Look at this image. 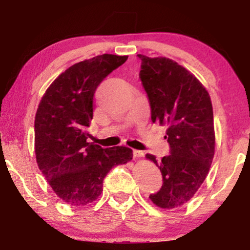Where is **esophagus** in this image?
Listing matches in <instances>:
<instances>
[{"mask_svg": "<svg viewBox=\"0 0 250 250\" xmlns=\"http://www.w3.org/2000/svg\"><path fill=\"white\" fill-rule=\"evenodd\" d=\"M143 156H145V152L141 151V150H133V157L134 158H141Z\"/></svg>", "mask_w": 250, "mask_h": 250, "instance_id": "obj_1", "label": "esophagus"}]
</instances>
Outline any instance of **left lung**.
<instances>
[{
  "label": "left lung",
  "mask_w": 250,
  "mask_h": 250,
  "mask_svg": "<svg viewBox=\"0 0 250 250\" xmlns=\"http://www.w3.org/2000/svg\"><path fill=\"white\" fill-rule=\"evenodd\" d=\"M138 57L151 119L166 126L165 139L170 146V155L160 160L146 155L160 169L164 181L162 189L149 198L164 209L179 208L192 199L209 172L215 152L213 105L200 81L176 61Z\"/></svg>",
  "instance_id": "obj_1"
}]
</instances>
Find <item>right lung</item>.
<instances>
[{"label":"right lung","instance_id":"right-lung-1","mask_svg":"<svg viewBox=\"0 0 250 250\" xmlns=\"http://www.w3.org/2000/svg\"><path fill=\"white\" fill-rule=\"evenodd\" d=\"M126 60L127 56L105 53L75 63L52 82L40 101L35 116L37 165L54 193L70 206L97 200L109 170L132 160L127 146L104 149L87 142L95 90Z\"/></svg>","mask_w":250,"mask_h":250}]
</instances>
